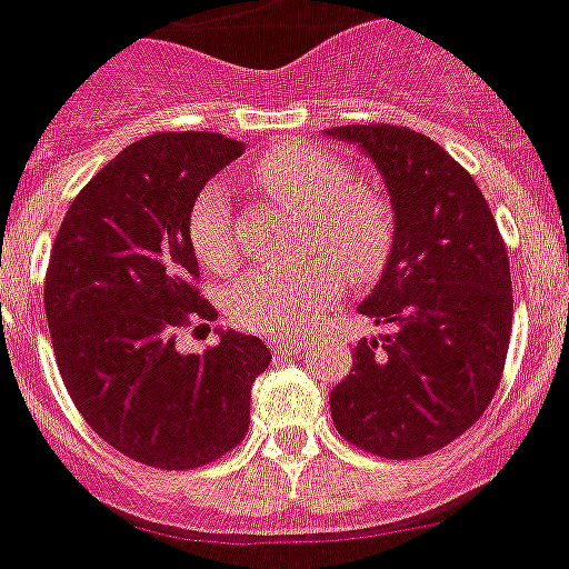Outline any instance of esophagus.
Returning a JSON list of instances; mask_svg holds the SVG:
<instances>
[{
    "mask_svg": "<svg viewBox=\"0 0 569 569\" xmlns=\"http://www.w3.org/2000/svg\"><path fill=\"white\" fill-rule=\"evenodd\" d=\"M274 353H297V350H306V339H291V337H278L269 339Z\"/></svg>",
    "mask_w": 569,
    "mask_h": 569,
    "instance_id": "34e87169",
    "label": "esophagus"
}]
</instances>
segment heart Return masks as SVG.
<instances>
[{
	"label": "heart",
	"instance_id": "1",
	"mask_svg": "<svg viewBox=\"0 0 569 569\" xmlns=\"http://www.w3.org/2000/svg\"><path fill=\"white\" fill-rule=\"evenodd\" d=\"M252 179L272 199L315 219V247L337 257L350 280L381 272L392 247V212L379 193L353 184V171L342 159L322 148L286 142L252 164ZM188 236L196 258L210 272L232 269L238 252L230 201L219 184H207L196 196ZM336 261L317 258L306 267L249 269L227 295L232 322L258 333H295L315 326L342 286Z\"/></svg>",
	"mask_w": 569,
	"mask_h": 569
}]
</instances>
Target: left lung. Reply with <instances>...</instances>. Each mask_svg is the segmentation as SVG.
<instances>
[{
    "label": "left lung",
    "mask_w": 569,
    "mask_h": 569,
    "mask_svg": "<svg viewBox=\"0 0 569 569\" xmlns=\"http://www.w3.org/2000/svg\"><path fill=\"white\" fill-rule=\"evenodd\" d=\"M326 137L376 164L392 207V247L359 315L390 326L362 339L331 390L339 435L392 460L452 443L500 385L513 297L506 243L475 179L407 126H339Z\"/></svg>",
    "instance_id": "obj_1"
}]
</instances>
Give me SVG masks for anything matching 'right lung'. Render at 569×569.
Here are the masks:
<instances>
[{
  "label": "right lung",
  "mask_w": 569,
  "mask_h": 569,
  "mask_svg": "<svg viewBox=\"0 0 569 569\" xmlns=\"http://www.w3.org/2000/svg\"><path fill=\"white\" fill-rule=\"evenodd\" d=\"M243 153L212 131H162L123 148L78 193L52 243L44 309L83 421L157 469H196L241 443L252 385L272 362L258 337L179 353L177 328L216 320L199 297L190 207Z\"/></svg>",
  "instance_id": "right-lung-1"
}]
</instances>
